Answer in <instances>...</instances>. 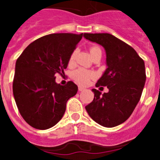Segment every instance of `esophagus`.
I'll return each mask as SVG.
<instances>
[{
	"instance_id": "34e87169",
	"label": "esophagus",
	"mask_w": 160,
	"mask_h": 160,
	"mask_svg": "<svg viewBox=\"0 0 160 160\" xmlns=\"http://www.w3.org/2000/svg\"><path fill=\"white\" fill-rule=\"evenodd\" d=\"M78 90L79 91H83V90H85V88L82 87H78Z\"/></svg>"
}]
</instances>
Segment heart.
<instances>
[{
    "label": "heart",
    "instance_id": "heart-1",
    "mask_svg": "<svg viewBox=\"0 0 160 160\" xmlns=\"http://www.w3.org/2000/svg\"><path fill=\"white\" fill-rule=\"evenodd\" d=\"M100 49L99 48L95 47H91L90 48V54L94 53L96 50H98ZM74 58V54H72L71 57L70 59V62H72ZM94 77V74L91 72L88 71V70H85V69H78V70H75V71L73 73V78L75 82H77L78 83L81 85H87L88 84V82H90V78H92Z\"/></svg>",
    "mask_w": 160,
    "mask_h": 160
}]
</instances>
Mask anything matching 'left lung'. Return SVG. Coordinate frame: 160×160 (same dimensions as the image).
I'll list each match as a JSON object with an SVG mask.
<instances>
[{
  "label": "left lung",
  "mask_w": 160,
  "mask_h": 160,
  "mask_svg": "<svg viewBox=\"0 0 160 160\" xmlns=\"http://www.w3.org/2000/svg\"><path fill=\"white\" fill-rule=\"evenodd\" d=\"M86 39L102 46L107 68L96 87H107L103 93L92 89V102L86 107L94 121L105 128H114L128 119L142 95L145 64L131 46L110 33H84Z\"/></svg>",
  "instance_id": "left-lung-1"
}]
</instances>
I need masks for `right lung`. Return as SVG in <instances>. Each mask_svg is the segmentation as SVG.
<instances>
[{
  "instance_id": "obj_1",
  "label": "right lung",
  "mask_w": 160,
  "mask_h": 160,
  "mask_svg": "<svg viewBox=\"0 0 160 160\" xmlns=\"http://www.w3.org/2000/svg\"><path fill=\"white\" fill-rule=\"evenodd\" d=\"M83 33H53L29 44L16 62L12 93L20 114L38 130L52 128L62 119L66 102L78 92L73 82H56L64 72Z\"/></svg>"
}]
</instances>
